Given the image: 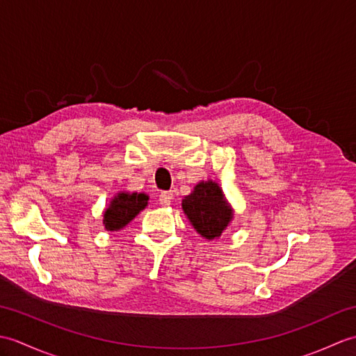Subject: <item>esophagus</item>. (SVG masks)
Here are the masks:
<instances>
[{"instance_id":"1","label":"esophagus","mask_w":356,"mask_h":356,"mask_svg":"<svg viewBox=\"0 0 356 356\" xmlns=\"http://www.w3.org/2000/svg\"><path fill=\"white\" fill-rule=\"evenodd\" d=\"M171 200H172V193L165 191L161 195H159V203H161L162 207H170L171 205Z\"/></svg>"}]
</instances>
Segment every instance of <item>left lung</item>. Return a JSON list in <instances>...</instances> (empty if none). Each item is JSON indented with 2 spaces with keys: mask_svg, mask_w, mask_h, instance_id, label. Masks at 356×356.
<instances>
[{
  "mask_svg": "<svg viewBox=\"0 0 356 356\" xmlns=\"http://www.w3.org/2000/svg\"><path fill=\"white\" fill-rule=\"evenodd\" d=\"M182 209L193 228L207 240L220 237L234 218V209L220 185L211 179L202 180L185 195Z\"/></svg>",
  "mask_w": 356,
  "mask_h": 356,
  "instance_id": "obj_1",
  "label": "left lung"
}]
</instances>
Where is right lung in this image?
<instances>
[{
  "label": "right lung",
  "mask_w": 356,
  "mask_h": 356,
  "mask_svg": "<svg viewBox=\"0 0 356 356\" xmlns=\"http://www.w3.org/2000/svg\"><path fill=\"white\" fill-rule=\"evenodd\" d=\"M148 194L145 193H128L119 191L108 203L104 211V226L105 229L120 231L138 216L142 209L148 207Z\"/></svg>",
  "instance_id": "obj_1"
}]
</instances>
